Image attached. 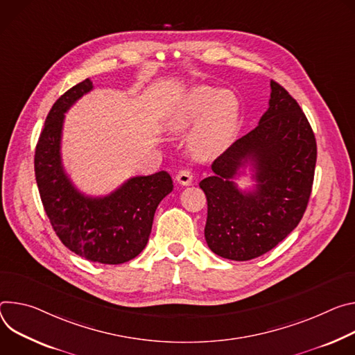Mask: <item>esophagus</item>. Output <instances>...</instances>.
Masks as SVG:
<instances>
[{
    "label": "esophagus",
    "instance_id": "obj_1",
    "mask_svg": "<svg viewBox=\"0 0 355 355\" xmlns=\"http://www.w3.org/2000/svg\"><path fill=\"white\" fill-rule=\"evenodd\" d=\"M176 180H178V183H180V184H183V186L191 184V182H193V173H191V171H189V169H182V171L176 175Z\"/></svg>",
    "mask_w": 355,
    "mask_h": 355
}]
</instances>
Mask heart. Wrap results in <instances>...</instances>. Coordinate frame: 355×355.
<instances>
[{
    "mask_svg": "<svg viewBox=\"0 0 355 355\" xmlns=\"http://www.w3.org/2000/svg\"><path fill=\"white\" fill-rule=\"evenodd\" d=\"M189 146L194 156L210 159L230 145L240 123V101L231 90L196 86L182 94L166 114L173 132H186L195 123Z\"/></svg>",
    "mask_w": 355,
    "mask_h": 355,
    "instance_id": "b5f03b06",
    "label": "heart"
}]
</instances>
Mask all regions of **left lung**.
Segmentation results:
<instances>
[{"label":"left lung","mask_w":355,"mask_h":355,"mask_svg":"<svg viewBox=\"0 0 355 355\" xmlns=\"http://www.w3.org/2000/svg\"><path fill=\"white\" fill-rule=\"evenodd\" d=\"M318 145L296 100L270 80L269 107L258 125L213 162V176L200 182L207 198L205 237L227 259L250 261L277 247L302 220L316 168ZM250 164L252 192L233 183Z\"/></svg>","instance_id":"1"}]
</instances>
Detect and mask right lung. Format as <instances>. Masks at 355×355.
Returning a JSON list of instances; mask_svg holds the SVG:
<instances>
[{"label": "right lung", "mask_w": 355, "mask_h": 355, "mask_svg": "<svg viewBox=\"0 0 355 355\" xmlns=\"http://www.w3.org/2000/svg\"><path fill=\"white\" fill-rule=\"evenodd\" d=\"M92 90L93 83L86 78L51 108L35 149V176L44 209L63 245L92 262L118 265L146 247L156 207L173 190V182L165 171L135 176L103 198L74 187L60 156L64 112Z\"/></svg>", "instance_id": "1"}]
</instances>
